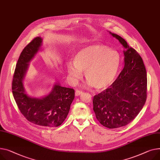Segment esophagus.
<instances>
[{
	"mask_svg": "<svg viewBox=\"0 0 160 160\" xmlns=\"http://www.w3.org/2000/svg\"><path fill=\"white\" fill-rule=\"evenodd\" d=\"M83 93V91H80V90H77V91H76V92H75V95L77 96V97H78V96L82 95Z\"/></svg>",
	"mask_w": 160,
	"mask_h": 160,
	"instance_id": "esophagus-1",
	"label": "esophagus"
}]
</instances>
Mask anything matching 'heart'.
<instances>
[{
  "label": "heart",
  "mask_w": 160,
  "mask_h": 160,
  "mask_svg": "<svg viewBox=\"0 0 160 160\" xmlns=\"http://www.w3.org/2000/svg\"><path fill=\"white\" fill-rule=\"evenodd\" d=\"M121 64L119 53L101 44H92L80 49L73 62L67 63L66 70L70 82L77 84L85 76L90 86L104 90L111 86Z\"/></svg>",
  "instance_id": "heart-1"
}]
</instances>
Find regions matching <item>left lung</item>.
<instances>
[{
	"mask_svg": "<svg viewBox=\"0 0 160 160\" xmlns=\"http://www.w3.org/2000/svg\"><path fill=\"white\" fill-rule=\"evenodd\" d=\"M109 33L125 49L124 68L110 88L94 96L92 103L99 122L109 129H116L129 124L142 109L147 99V78L139 53L120 36Z\"/></svg>",
	"mask_w": 160,
	"mask_h": 160,
	"instance_id": "obj_1",
	"label": "left lung"
}]
</instances>
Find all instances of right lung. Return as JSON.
I'll use <instances>...</instances> for the list:
<instances>
[{"mask_svg": "<svg viewBox=\"0 0 160 160\" xmlns=\"http://www.w3.org/2000/svg\"><path fill=\"white\" fill-rule=\"evenodd\" d=\"M42 39L37 37L28 44L18 58L12 81V92L18 108L25 118L34 124L56 127L66 118L74 98V90L55 83L44 97H31L26 92L23 81L29 63L40 49Z\"/></svg>", "mask_w": 160, "mask_h": 160, "instance_id": "obj_1", "label": "right lung"}]
</instances>
